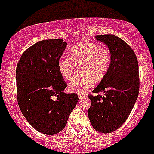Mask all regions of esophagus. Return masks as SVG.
<instances>
[{
	"label": "esophagus",
	"instance_id": "obj_1",
	"mask_svg": "<svg viewBox=\"0 0 154 154\" xmlns=\"http://www.w3.org/2000/svg\"><path fill=\"white\" fill-rule=\"evenodd\" d=\"M78 97L79 99H80V100H83V99H84L85 97H86V94H78Z\"/></svg>",
	"mask_w": 154,
	"mask_h": 154
}]
</instances>
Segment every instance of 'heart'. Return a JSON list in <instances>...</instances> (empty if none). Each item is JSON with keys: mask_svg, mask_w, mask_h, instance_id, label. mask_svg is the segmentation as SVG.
I'll return each instance as SVG.
<instances>
[{"mask_svg": "<svg viewBox=\"0 0 154 154\" xmlns=\"http://www.w3.org/2000/svg\"><path fill=\"white\" fill-rule=\"evenodd\" d=\"M112 61L111 51L106 46L91 42H83L71 48L70 57H62L58 61V69L62 77L71 80L77 66H81L83 74L73 78L68 85L71 92L83 93L106 76Z\"/></svg>", "mask_w": 154, "mask_h": 154, "instance_id": "heart-1", "label": "heart"}]
</instances>
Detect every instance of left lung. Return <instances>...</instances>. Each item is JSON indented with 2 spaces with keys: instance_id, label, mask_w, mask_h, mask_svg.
<instances>
[{
  "instance_id": "obj_1",
  "label": "left lung",
  "mask_w": 154,
  "mask_h": 154,
  "mask_svg": "<svg viewBox=\"0 0 154 154\" xmlns=\"http://www.w3.org/2000/svg\"><path fill=\"white\" fill-rule=\"evenodd\" d=\"M111 51L109 69L94 93L103 91V96L88 94L91 105L88 116L92 127L102 133L115 131L130 116L139 91V64L134 51L128 44L111 34L96 35Z\"/></svg>"
}]
</instances>
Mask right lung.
<instances>
[{"label": "right lung", "mask_w": 154, "mask_h": 154, "mask_svg": "<svg viewBox=\"0 0 154 154\" xmlns=\"http://www.w3.org/2000/svg\"><path fill=\"white\" fill-rule=\"evenodd\" d=\"M66 45L62 38L38 42L23 53L15 71L20 109L29 125L46 135L64 129L79 100L75 93L63 92L67 83L58 61Z\"/></svg>", "instance_id": "1"}]
</instances>
